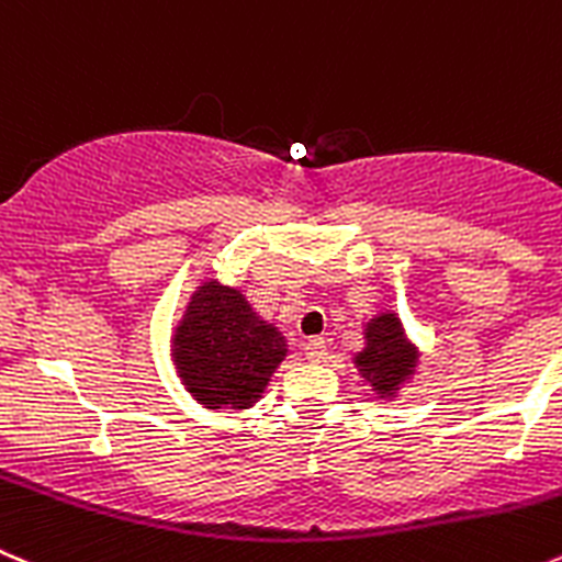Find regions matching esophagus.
<instances>
[{
  "mask_svg": "<svg viewBox=\"0 0 562 562\" xmlns=\"http://www.w3.org/2000/svg\"><path fill=\"white\" fill-rule=\"evenodd\" d=\"M303 352H306L308 361H325V356H328V345H325L323 336H312V339H306V345H303Z\"/></svg>",
  "mask_w": 562,
  "mask_h": 562,
  "instance_id": "34e87169",
  "label": "esophagus"
}]
</instances>
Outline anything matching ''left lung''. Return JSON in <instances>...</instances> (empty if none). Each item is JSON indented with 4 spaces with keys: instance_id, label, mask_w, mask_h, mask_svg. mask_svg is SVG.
<instances>
[{
    "instance_id": "8db88e82",
    "label": "left lung",
    "mask_w": 562,
    "mask_h": 562,
    "mask_svg": "<svg viewBox=\"0 0 562 562\" xmlns=\"http://www.w3.org/2000/svg\"><path fill=\"white\" fill-rule=\"evenodd\" d=\"M356 364L381 394H392L414 372V347L405 341L394 314H381L367 325V347L356 356Z\"/></svg>"
}]
</instances>
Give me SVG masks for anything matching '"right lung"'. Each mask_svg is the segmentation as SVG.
Here are the masks:
<instances>
[{"mask_svg": "<svg viewBox=\"0 0 562 562\" xmlns=\"http://www.w3.org/2000/svg\"><path fill=\"white\" fill-rule=\"evenodd\" d=\"M284 356V336L256 317L237 290L217 281L198 286L176 328V370L206 408L254 405Z\"/></svg>", "mask_w": 562, "mask_h": 562, "instance_id": "obj_1", "label": "right lung"}]
</instances>
